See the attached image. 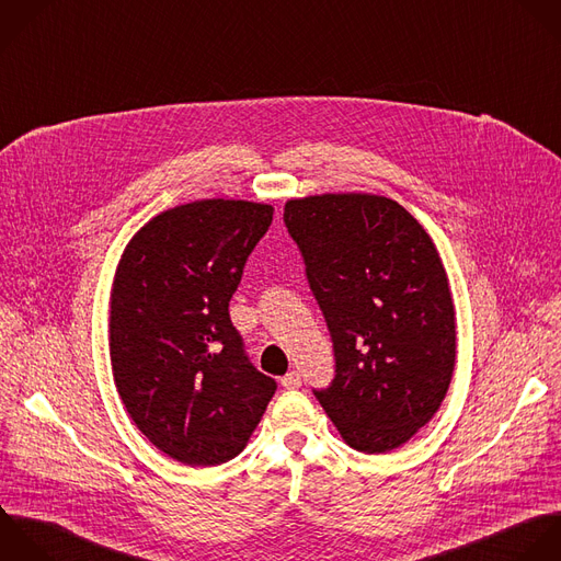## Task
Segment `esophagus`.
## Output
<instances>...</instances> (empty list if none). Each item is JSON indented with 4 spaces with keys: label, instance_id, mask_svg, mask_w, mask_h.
Listing matches in <instances>:
<instances>
[{
    "label": "esophagus",
    "instance_id": "1",
    "mask_svg": "<svg viewBox=\"0 0 561 561\" xmlns=\"http://www.w3.org/2000/svg\"><path fill=\"white\" fill-rule=\"evenodd\" d=\"M299 385H301L299 371H288V374L282 378V387H284V389H299Z\"/></svg>",
    "mask_w": 561,
    "mask_h": 561
}]
</instances>
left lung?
<instances>
[{"label":"left lung","mask_w":561,"mask_h":561,"mask_svg":"<svg viewBox=\"0 0 561 561\" xmlns=\"http://www.w3.org/2000/svg\"><path fill=\"white\" fill-rule=\"evenodd\" d=\"M284 222L334 343L317 400L358 453L407 444L439 411L455 371L448 275L426 229L378 194L290 198Z\"/></svg>","instance_id":"1"}]
</instances>
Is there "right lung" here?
Returning a JSON list of instances; mask_svg holds the SVG:
<instances>
[{"instance_id":"obj_1","label":"right lung","mask_w":561,"mask_h":561,"mask_svg":"<svg viewBox=\"0 0 561 561\" xmlns=\"http://www.w3.org/2000/svg\"><path fill=\"white\" fill-rule=\"evenodd\" d=\"M266 203L205 198L150 218L126 244L108 301L117 393L170 459L207 468L238 457L277 385L260 374L229 319Z\"/></svg>"}]
</instances>
